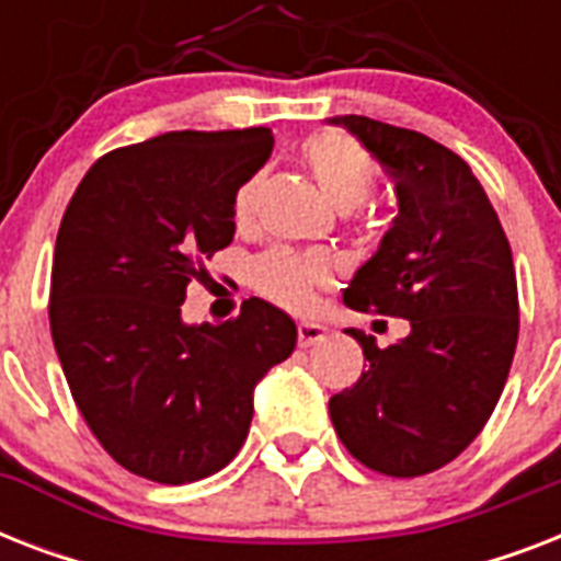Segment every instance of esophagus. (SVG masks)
<instances>
[{"label":"esophagus","instance_id":"1","mask_svg":"<svg viewBox=\"0 0 561 561\" xmlns=\"http://www.w3.org/2000/svg\"><path fill=\"white\" fill-rule=\"evenodd\" d=\"M297 337H299V346H317V343L325 341V325L320 323H299L297 325Z\"/></svg>","mask_w":561,"mask_h":561}]
</instances>
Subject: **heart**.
<instances>
[{
    "label": "heart",
    "mask_w": 561,
    "mask_h": 561,
    "mask_svg": "<svg viewBox=\"0 0 561 561\" xmlns=\"http://www.w3.org/2000/svg\"><path fill=\"white\" fill-rule=\"evenodd\" d=\"M306 162L314 171L317 183L332 201L334 209L350 211L367 201L375 186V162L360 142L346 134H317L306 142ZM255 180L244 183L236 194V215L247 218L253 209ZM253 285L264 297L288 308H308L317 285L329 279V267L317 255L294 253L288 247H276L253 262Z\"/></svg>",
    "instance_id": "1"
}]
</instances>
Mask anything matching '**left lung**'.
Listing matches in <instances>:
<instances>
[{
    "label": "left lung",
    "instance_id": "obj_1",
    "mask_svg": "<svg viewBox=\"0 0 561 561\" xmlns=\"http://www.w3.org/2000/svg\"><path fill=\"white\" fill-rule=\"evenodd\" d=\"M396 180V218L343 302L404 317L410 334L378 350L329 401L341 443L367 469L419 478L451 462L492 416L518 343L513 250L466 160L425 134L334 116Z\"/></svg>",
    "mask_w": 561,
    "mask_h": 561
}]
</instances>
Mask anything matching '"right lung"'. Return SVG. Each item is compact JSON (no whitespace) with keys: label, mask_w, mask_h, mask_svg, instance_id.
Instances as JSON below:
<instances>
[{"label":"right lung","mask_w":561,"mask_h":561,"mask_svg":"<svg viewBox=\"0 0 561 561\" xmlns=\"http://www.w3.org/2000/svg\"><path fill=\"white\" fill-rule=\"evenodd\" d=\"M273 151L267 127L174 130L101 157L66 206L51 264V341L107 454L157 483L220 471L244 445L253 392L297 346L259 297L220 325L186 323L203 262L236 236V194Z\"/></svg>","instance_id":"add662e5"}]
</instances>
